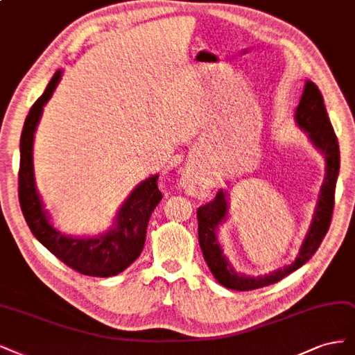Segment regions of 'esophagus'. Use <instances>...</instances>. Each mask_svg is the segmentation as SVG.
Returning <instances> with one entry per match:
<instances>
[{"label": "esophagus", "instance_id": "34e87169", "mask_svg": "<svg viewBox=\"0 0 355 355\" xmlns=\"http://www.w3.org/2000/svg\"><path fill=\"white\" fill-rule=\"evenodd\" d=\"M180 186L184 190H187V193L194 194L200 189V180L194 173H190V171H182V174L180 177Z\"/></svg>", "mask_w": 355, "mask_h": 355}]
</instances>
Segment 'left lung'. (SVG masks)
<instances>
[{
    "label": "left lung",
    "mask_w": 355,
    "mask_h": 355,
    "mask_svg": "<svg viewBox=\"0 0 355 355\" xmlns=\"http://www.w3.org/2000/svg\"><path fill=\"white\" fill-rule=\"evenodd\" d=\"M295 122L304 131L315 150L324 156V180L313 212L310 227L302 239L296 258L283 268L274 270L264 276H246L239 272L224 255V249L218 240L220 225L228 218V194L220 190L212 202L198 209V234L203 258L220 284L233 291H252L277 283L288 274L302 267L310 259L326 236L331 212L335 205V187L339 174V144L334 127L327 116L323 96L317 85L305 81L300 105L295 109Z\"/></svg>",
    "instance_id": "8db88e82"
}]
</instances>
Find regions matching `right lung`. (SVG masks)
<instances>
[{"mask_svg": "<svg viewBox=\"0 0 355 355\" xmlns=\"http://www.w3.org/2000/svg\"><path fill=\"white\" fill-rule=\"evenodd\" d=\"M62 71H57L42 96L33 103L20 135L19 200L32 234L67 267L93 277H112L128 268L140 257L148 218L161 202L157 174L137 184L119 207L112 227L96 236L76 237L54 227L37 189L33 171V139L44 106L51 98Z\"/></svg>", "mask_w": 355, "mask_h": 355, "instance_id": "right-lung-1", "label": "right lung"}]
</instances>
